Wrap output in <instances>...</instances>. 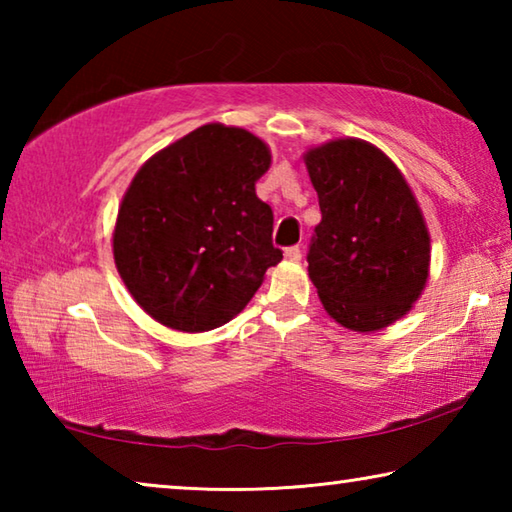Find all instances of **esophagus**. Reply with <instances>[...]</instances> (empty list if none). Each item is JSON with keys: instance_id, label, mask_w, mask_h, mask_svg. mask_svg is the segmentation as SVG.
Segmentation results:
<instances>
[{"instance_id": "1", "label": "esophagus", "mask_w": 512, "mask_h": 512, "mask_svg": "<svg viewBox=\"0 0 512 512\" xmlns=\"http://www.w3.org/2000/svg\"><path fill=\"white\" fill-rule=\"evenodd\" d=\"M300 257H302V250L298 246H291L284 250V259H287V262H298Z\"/></svg>"}]
</instances>
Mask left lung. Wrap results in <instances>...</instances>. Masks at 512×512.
Here are the masks:
<instances>
[{
  "label": "left lung",
  "mask_w": 512,
  "mask_h": 512,
  "mask_svg": "<svg viewBox=\"0 0 512 512\" xmlns=\"http://www.w3.org/2000/svg\"><path fill=\"white\" fill-rule=\"evenodd\" d=\"M302 160L323 219L309 246V277L329 318L379 332L409 314L429 280L431 237L418 198L375 144L341 137Z\"/></svg>",
  "instance_id": "left-lung-1"
}]
</instances>
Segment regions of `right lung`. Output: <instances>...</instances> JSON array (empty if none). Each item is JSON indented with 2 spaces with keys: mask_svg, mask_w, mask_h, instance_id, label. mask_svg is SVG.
Returning a JSON list of instances; mask_svg holds the SVG:
<instances>
[{
  "mask_svg": "<svg viewBox=\"0 0 512 512\" xmlns=\"http://www.w3.org/2000/svg\"><path fill=\"white\" fill-rule=\"evenodd\" d=\"M271 149L246 128L205 124L151 155L119 203L112 255L128 293L160 325L198 334L230 323L282 259L255 183Z\"/></svg>",
  "mask_w": 512,
  "mask_h": 512,
  "instance_id": "obj_1",
  "label": "right lung"
}]
</instances>
